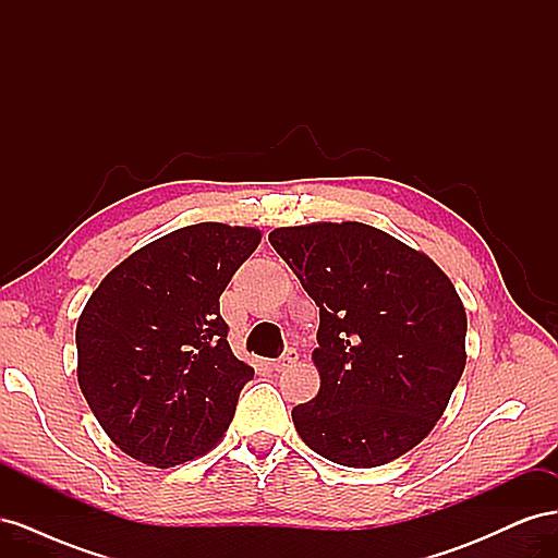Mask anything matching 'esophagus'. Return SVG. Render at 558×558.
I'll use <instances>...</instances> for the list:
<instances>
[{
  "label": "esophagus",
  "mask_w": 558,
  "mask_h": 558,
  "mask_svg": "<svg viewBox=\"0 0 558 558\" xmlns=\"http://www.w3.org/2000/svg\"><path fill=\"white\" fill-rule=\"evenodd\" d=\"M298 361V351L295 349H289V351H286L283 353V356L281 359H277V361H272V363H269V367H272L275 369V373H281V369H286V367H291L293 363Z\"/></svg>",
  "instance_id": "34e87169"
}]
</instances>
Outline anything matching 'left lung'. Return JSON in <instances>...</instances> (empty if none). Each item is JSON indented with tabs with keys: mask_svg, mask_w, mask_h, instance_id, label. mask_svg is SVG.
<instances>
[{
	"mask_svg": "<svg viewBox=\"0 0 558 558\" xmlns=\"http://www.w3.org/2000/svg\"><path fill=\"white\" fill-rule=\"evenodd\" d=\"M269 244L320 318V388L293 408L302 442L347 468L400 459L435 428L465 367L468 318L451 279L356 221L277 228Z\"/></svg>",
	"mask_w": 558,
	"mask_h": 558,
	"instance_id": "8db88e82",
	"label": "left lung"
}]
</instances>
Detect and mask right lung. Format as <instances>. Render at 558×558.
I'll use <instances>...</instances> for the list:
<instances>
[{"label":"right lung","mask_w":558,"mask_h":558,"mask_svg":"<svg viewBox=\"0 0 558 558\" xmlns=\"http://www.w3.org/2000/svg\"><path fill=\"white\" fill-rule=\"evenodd\" d=\"M258 244V228L174 230L116 265L83 307L81 393L134 461L174 468L221 442L253 367L232 353L218 298Z\"/></svg>","instance_id":"obj_1"}]
</instances>
